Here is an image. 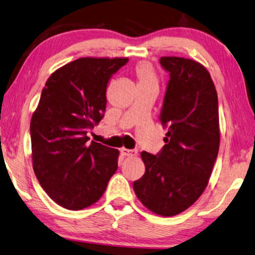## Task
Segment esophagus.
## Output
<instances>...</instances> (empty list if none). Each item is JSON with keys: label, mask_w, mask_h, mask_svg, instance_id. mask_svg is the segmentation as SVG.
Wrapping results in <instances>:
<instances>
[{"label": "esophagus", "mask_w": 255, "mask_h": 255, "mask_svg": "<svg viewBox=\"0 0 255 255\" xmlns=\"http://www.w3.org/2000/svg\"><path fill=\"white\" fill-rule=\"evenodd\" d=\"M122 154L124 155V156H136V154H138V152H136L135 149H127V148H122L121 149Z\"/></svg>", "instance_id": "obj_1"}]
</instances>
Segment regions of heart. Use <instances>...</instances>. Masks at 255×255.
Here are the masks:
<instances>
[{"label":"heart","mask_w":255,"mask_h":255,"mask_svg":"<svg viewBox=\"0 0 255 255\" xmlns=\"http://www.w3.org/2000/svg\"><path fill=\"white\" fill-rule=\"evenodd\" d=\"M134 75L138 79L139 86H146L150 84H157V76L154 66L147 61L139 62L134 66Z\"/></svg>","instance_id":"heart-1"}]
</instances>
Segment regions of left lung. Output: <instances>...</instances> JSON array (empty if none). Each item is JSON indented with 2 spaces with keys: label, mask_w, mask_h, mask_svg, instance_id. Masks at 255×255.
<instances>
[{
  "label": "left lung",
  "mask_w": 255,
  "mask_h": 255,
  "mask_svg": "<svg viewBox=\"0 0 255 255\" xmlns=\"http://www.w3.org/2000/svg\"><path fill=\"white\" fill-rule=\"evenodd\" d=\"M170 73L160 122L168 128L158 154L143 150L146 171L133 183L141 204L161 216L184 212L208 185L219 154V101L208 70L197 61L163 56Z\"/></svg>",
  "instance_id": "obj_1"
}]
</instances>
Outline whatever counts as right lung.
<instances>
[{
    "instance_id": "obj_1",
    "label": "right lung",
    "mask_w": 255,
    "mask_h": 255,
    "mask_svg": "<svg viewBox=\"0 0 255 255\" xmlns=\"http://www.w3.org/2000/svg\"><path fill=\"white\" fill-rule=\"evenodd\" d=\"M128 57H82L50 75L31 120L33 170L40 185L70 210L95 204L117 170L119 149L87 131L105 116L107 85Z\"/></svg>"
}]
</instances>
